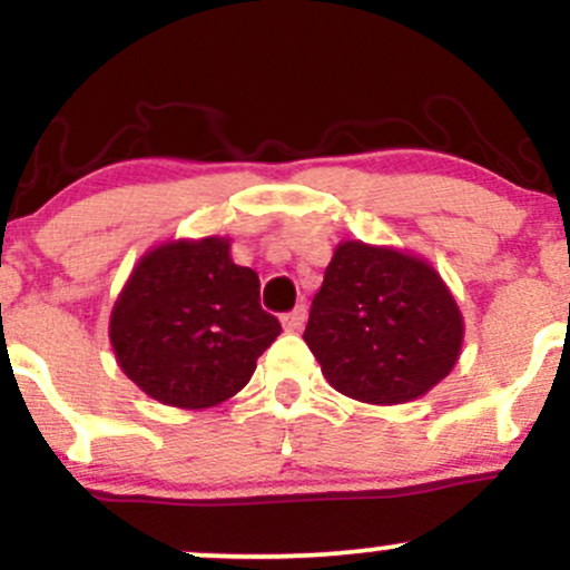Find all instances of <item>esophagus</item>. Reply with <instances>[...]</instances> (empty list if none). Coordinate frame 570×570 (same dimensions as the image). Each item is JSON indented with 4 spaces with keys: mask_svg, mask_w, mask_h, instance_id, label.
Returning a JSON list of instances; mask_svg holds the SVG:
<instances>
[{
    "mask_svg": "<svg viewBox=\"0 0 570 570\" xmlns=\"http://www.w3.org/2000/svg\"><path fill=\"white\" fill-rule=\"evenodd\" d=\"M305 318H307V307L297 305L292 313H286V316L281 318V324H284L286 332H299V330H303Z\"/></svg>",
    "mask_w": 570,
    "mask_h": 570,
    "instance_id": "obj_1",
    "label": "esophagus"
}]
</instances>
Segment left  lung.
Masks as SVG:
<instances>
[{
	"label": "left lung",
	"mask_w": 570,
	"mask_h": 570,
	"mask_svg": "<svg viewBox=\"0 0 570 570\" xmlns=\"http://www.w3.org/2000/svg\"><path fill=\"white\" fill-rule=\"evenodd\" d=\"M303 340L340 394L404 404L429 394L455 367L463 316L423 257L343 240L313 297Z\"/></svg>",
	"instance_id": "8db88e82"
}]
</instances>
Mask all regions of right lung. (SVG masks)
<instances>
[{"label":"right lung","mask_w":570,"mask_h":570,"mask_svg":"<svg viewBox=\"0 0 570 570\" xmlns=\"http://www.w3.org/2000/svg\"><path fill=\"white\" fill-rule=\"evenodd\" d=\"M278 335V318L259 305V276L233 263L222 235L149 248L109 316L120 370L155 402L181 410L238 394Z\"/></svg>","instance_id":"obj_1"}]
</instances>
